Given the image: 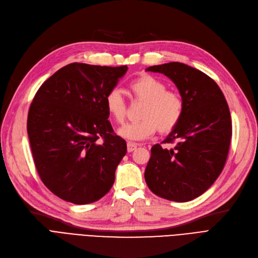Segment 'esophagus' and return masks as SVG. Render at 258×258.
Listing matches in <instances>:
<instances>
[{
  "instance_id": "34e87169",
  "label": "esophagus",
  "mask_w": 258,
  "mask_h": 258,
  "mask_svg": "<svg viewBox=\"0 0 258 258\" xmlns=\"http://www.w3.org/2000/svg\"><path fill=\"white\" fill-rule=\"evenodd\" d=\"M138 145L137 144H133V142H127V152H133L137 149Z\"/></svg>"
}]
</instances>
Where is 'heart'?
I'll list each match as a JSON object with an SVG mask.
<instances>
[{
    "mask_svg": "<svg viewBox=\"0 0 258 258\" xmlns=\"http://www.w3.org/2000/svg\"><path fill=\"white\" fill-rule=\"evenodd\" d=\"M130 91L136 100L145 102L140 118L142 120L130 123L118 130V135L132 141H141L159 131L169 134L180 122L184 114V101L174 91H168L167 85L155 76L149 74L130 84ZM105 107L109 116L121 124L126 117V103L118 89L110 90L105 97Z\"/></svg>",
    "mask_w": 258,
    "mask_h": 258,
    "instance_id": "b5f03b06",
    "label": "heart"
}]
</instances>
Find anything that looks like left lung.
<instances>
[{
	"mask_svg": "<svg viewBox=\"0 0 258 258\" xmlns=\"http://www.w3.org/2000/svg\"><path fill=\"white\" fill-rule=\"evenodd\" d=\"M146 71L166 75L184 101L178 125L155 145L145 171L148 187L156 196L188 202L204 194L223 170L232 137V120L224 95L214 80L192 67L172 61L152 66Z\"/></svg>",
	"mask_w": 258,
	"mask_h": 258,
	"instance_id": "1",
	"label": "left lung"
}]
</instances>
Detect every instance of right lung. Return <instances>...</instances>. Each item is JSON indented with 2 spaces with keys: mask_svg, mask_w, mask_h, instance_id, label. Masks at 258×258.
<instances>
[{
  "mask_svg": "<svg viewBox=\"0 0 258 258\" xmlns=\"http://www.w3.org/2000/svg\"><path fill=\"white\" fill-rule=\"evenodd\" d=\"M126 71L127 66L69 63L35 95L27 117L35 166L43 184L64 201L89 204L113 185L126 142L113 134L105 97Z\"/></svg>",
  "mask_w": 258,
  "mask_h": 258,
  "instance_id": "right-lung-1",
  "label": "right lung"
}]
</instances>
